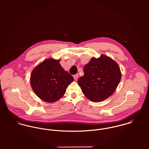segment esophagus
<instances>
[{
	"mask_svg": "<svg viewBox=\"0 0 149 149\" xmlns=\"http://www.w3.org/2000/svg\"><path fill=\"white\" fill-rule=\"evenodd\" d=\"M73 77H74V80H77V79H78V77H79V74H74V76H73Z\"/></svg>",
	"mask_w": 149,
	"mask_h": 149,
	"instance_id": "obj_1",
	"label": "esophagus"
}]
</instances>
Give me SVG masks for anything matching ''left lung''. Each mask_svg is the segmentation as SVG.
<instances>
[{
    "label": "left lung",
    "instance_id": "8db88e82",
    "mask_svg": "<svg viewBox=\"0 0 149 149\" xmlns=\"http://www.w3.org/2000/svg\"><path fill=\"white\" fill-rule=\"evenodd\" d=\"M84 73L77 83L85 97L93 102H100L112 95L122 77L118 64L103 54L91 58L84 66Z\"/></svg>",
    "mask_w": 149,
    "mask_h": 149
}]
</instances>
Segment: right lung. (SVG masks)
Here are the masks:
<instances>
[{"label": "right lung", "instance_id": "1", "mask_svg": "<svg viewBox=\"0 0 149 149\" xmlns=\"http://www.w3.org/2000/svg\"><path fill=\"white\" fill-rule=\"evenodd\" d=\"M73 80V77L61 66L60 60L53 58L46 59L37 65L30 76L33 91L41 100L48 103L61 98Z\"/></svg>", "mask_w": 149, "mask_h": 149}]
</instances>
